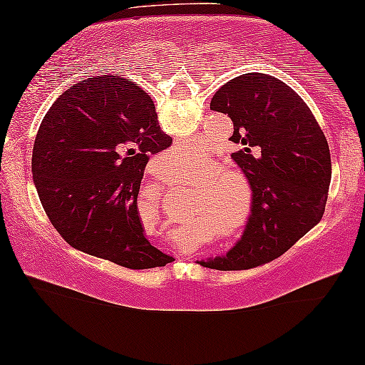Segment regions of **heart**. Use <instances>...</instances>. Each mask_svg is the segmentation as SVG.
Here are the masks:
<instances>
[{
	"label": "heart",
	"instance_id": "1",
	"mask_svg": "<svg viewBox=\"0 0 365 365\" xmlns=\"http://www.w3.org/2000/svg\"><path fill=\"white\" fill-rule=\"evenodd\" d=\"M210 156L207 151L200 147V145H184L181 148H175L171 150L170 153L165 155V166L168 168H190V166H195L199 163H209ZM215 179L214 175H209V173H200V175L195 178V181L204 184L212 182ZM223 184V179L222 181H217L215 186L212 187L210 194L217 197L218 194H220V187ZM230 209V204L228 202L222 197L214 200V204H212V212H214V218L217 222V228L220 230V233L223 237H233V235H237L238 230L243 225V220H245V215L243 214H237L232 218H225L222 215H225Z\"/></svg>",
	"mask_w": 365,
	"mask_h": 365
}]
</instances>
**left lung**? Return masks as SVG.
<instances>
[{"mask_svg": "<svg viewBox=\"0 0 365 365\" xmlns=\"http://www.w3.org/2000/svg\"><path fill=\"white\" fill-rule=\"evenodd\" d=\"M210 109L228 114L232 142L245 145L232 160L250 182L251 214L227 255L199 264L220 271L251 269L282 256L322 220L331 181L328 142L304 99L264 73L225 83Z\"/></svg>", "mask_w": 365, "mask_h": 365, "instance_id": "8db88e82", "label": "left lung"}]
</instances>
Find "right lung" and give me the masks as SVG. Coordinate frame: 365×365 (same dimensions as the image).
I'll return each instance as SVG.
<instances>
[{
	"instance_id": "obj_1",
	"label": "right lung",
	"mask_w": 365,
	"mask_h": 365,
	"mask_svg": "<svg viewBox=\"0 0 365 365\" xmlns=\"http://www.w3.org/2000/svg\"><path fill=\"white\" fill-rule=\"evenodd\" d=\"M171 142L153 101L124 78H83L61 94L32 151L38 199L60 237L128 269L175 261L145 237L137 207L150 155Z\"/></svg>"
}]
</instances>
